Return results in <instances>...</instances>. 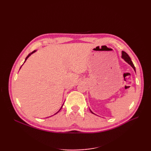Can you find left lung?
<instances>
[{
    "instance_id": "1",
    "label": "left lung",
    "mask_w": 151,
    "mask_h": 151,
    "mask_svg": "<svg viewBox=\"0 0 151 151\" xmlns=\"http://www.w3.org/2000/svg\"><path fill=\"white\" fill-rule=\"evenodd\" d=\"M122 58L123 59V60H124L126 62H127L128 63H129V65H131V67L134 68V70H135V66H134V65L133 62H132V60H131V58H130V57L129 56V55H128L126 52L122 51ZM90 111H91V113H93V114H94L92 111L91 110V109H90Z\"/></svg>"
}]
</instances>
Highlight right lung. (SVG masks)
<instances>
[{
    "label": "right lung",
    "instance_id": "1",
    "mask_svg": "<svg viewBox=\"0 0 151 151\" xmlns=\"http://www.w3.org/2000/svg\"><path fill=\"white\" fill-rule=\"evenodd\" d=\"M35 52H36V50H34V51H33V52H31V53H29V55H28V56H27V57H26V59H25V61H24V62H26V60H27V59H28V57H29V56H30V55H31V54H33V53H35ZM22 65H23V64H22ZM63 104H62V106H63ZM62 107H61V108H60V109H59V111H60V109H62ZM59 111H57V113H55V114H57V113H58V112H59Z\"/></svg>",
    "mask_w": 151,
    "mask_h": 151
}]
</instances>
